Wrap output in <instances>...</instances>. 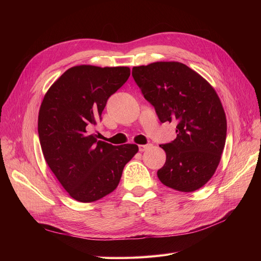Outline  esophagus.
Listing matches in <instances>:
<instances>
[{"label":"esophagus","instance_id":"34e87169","mask_svg":"<svg viewBox=\"0 0 261 261\" xmlns=\"http://www.w3.org/2000/svg\"><path fill=\"white\" fill-rule=\"evenodd\" d=\"M152 145L151 144H147V145H139L138 146V148H139V151H141V152H143V151H146V150L147 149H149L150 147H151Z\"/></svg>","mask_w":261,"mask_h":261}]
</instances>
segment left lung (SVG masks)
<instances>
[{"mask_svg": "<svg viewBox=\"0 0 261 261\" xmlns=\"http://www.w3.org/2000/svg\"><path fill=\"white\" fill-rule=\"evenodd\" d=\"M132 75L160 122L176 123V138L160 145L167 160L158 177L175 191H197L215 174L225 145L226 117L216 90L179 62L135 66Z\"/></svg>", "mask_w": 261, "mask_h": 261, "instance_id": "8db88e82", "label": "left lung"}]
</instances>
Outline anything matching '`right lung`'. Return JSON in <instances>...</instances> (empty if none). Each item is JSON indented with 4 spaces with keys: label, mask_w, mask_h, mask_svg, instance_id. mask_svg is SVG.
<instances>
[{
    "label": "right lung",
    "mask_w": 261,
    "mask_h": 261,
    "mask_svg": "<svg viewBox=\"0 0 261 261\" xmlns=\"http://www.w3.org/2000/svg\"><path fill=\"white\" fill-rule=\"evenodd\" d=\"M127 66L77 65L68 68L44 94L38 133L43 156L63 188L77 201L92 202L117 187L125 164L138 146H113L91 129L109 97L128 80Z\"/></svg>",
    "instance_id": "1"
}]
</instances>
